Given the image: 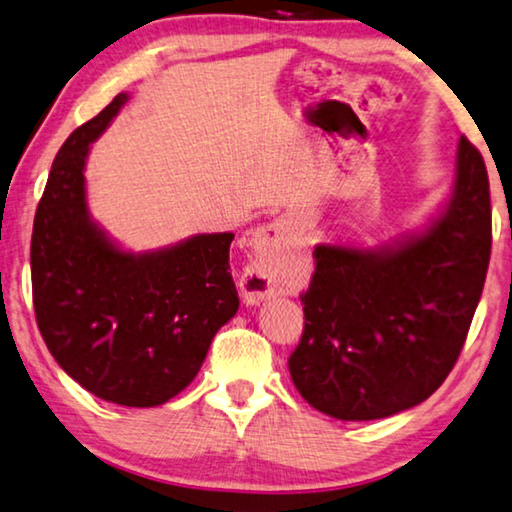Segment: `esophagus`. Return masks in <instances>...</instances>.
Wrapping results in <instances>:
<instances>
[{
	"label": "esophagus",
	"mask_w": 512,
	"mask_h": 512,
	"mask_svg": "<svg viewBox=\"0 0 512 512\" xmlns=\"http://www.w3.org/2000/svg\"><path fill=\"white\" fill-rule=\"evenodd\" d=\"M295 238V221L293 219H274L268 226L258 228L251 240V249L258 261L251 263L240 281L242 295L247 302H258L274 293V281L270 277L268 263L284 254V249Z\"/></svg>",
	"instance_id": "1"
}]
</instances>
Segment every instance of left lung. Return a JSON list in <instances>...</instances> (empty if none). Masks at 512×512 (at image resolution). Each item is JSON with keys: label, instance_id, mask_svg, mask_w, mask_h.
Wrapping results in <instances>:
<instances>
[{"label": "left lung", "instance_id": "1", "mask_svg": "<svg viewBox=\"0 0 512 512\" xmlns=\"http://www.w3.org/2000/svg\"><path fill=\"white\" fill-rule=\"evenodd\" d=\"M492 251L490 180L464 136L455 191L432 226L397 247L318 244L300 295L295 388L337 420H376L432 395L455 367Z\"/></svg>", "mask_w": 512, "mask_h": 512}]
</instances>
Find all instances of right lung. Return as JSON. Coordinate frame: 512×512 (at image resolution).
Wrapping results in <instances>:
<instances>
[{"instance_id":"1","label":"right lung","mask_w":512,"mask_h":512,"mask_svg":"<svg viewBox=\"0 0 512 512\" xmlns=\"http://www.w3.org/2000/svg\"><path fill=\"white\" fill-rule=\"evenodd\" d=\"M124 101L127 94H117L59 147L29 258L36 323L59 367L106 402L145 409L196 379L240 298L228 272L233 233L129 254L90 219L83 175L90 143Z\"/></svg>"}]
</instances>
